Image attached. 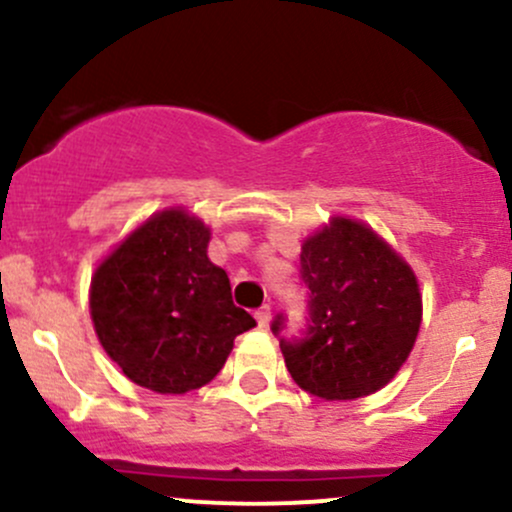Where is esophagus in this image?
<instances>
[{"mask_svg": "<svg viewBox=\"0 0 512 512\" xmlns=\"http://www.w3.org/2000/svg\"><path fill=\"white\" fill-rule=\"evenodd\" d=\"M255 318H257V323H260V328H267L269 318H272V306H269V303H265V306L257 308Z\"/></svg>", "mask_w": 512, "mask_h": 512, "instance_id": "esophagus-1", "label": "esophagus"}]
</instances>
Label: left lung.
<instances>
[{"mask_svg": "<svg viewBox=\"0 0 512 512\" xmlns=\"http://www.w3.org/2000/svg\"><path fill=\"white\" fill-rule=\"evenodd\" d=\"M306 325L284 338L286 313L272 320L286 369L303 391L350 401L379 391L411 355L420 328L411 267L372 228L335 218L301 247Z\"/></svg>", "mask_w": 512, "mask_h": 512, "instance_id": "8db88e82", "label": "left lung"}]
</instances>
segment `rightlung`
<instances>
[{
	"mask_svg": "<svg viewBox=\"0 0 512 512\" xmlns=\"http://www.w3.org/2000/svg\"><path fill=\"white\" fill-rule=\"evenodd\" d=\"M209 228L162 211L101 262L92 279L101 347L138 386L201 389L223 369L233 340L255 325L230 296L228 274L206 255Z\"/></svg>",
	"mask_w": 512,
	"mask_h": 512,
	"instance_id": "add662e5",
	"label": "right lung"
}]
</instances>
